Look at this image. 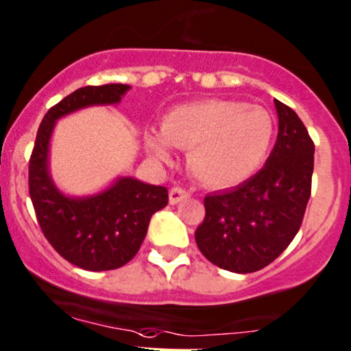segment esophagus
Here are the masks:
<instances>
[{
  "label": "esophagus",
  "instance_id": "esophagus-1",
  "mask_svg": "<svg viewBox=\"0 0 351 351\" xmlns=\"http://www.w3.org/2000/svg\"><path fill=\"white\" fill-rule=\"evenodd\" d=\"M188 196H190V193H188L184 188L173 186L171 190H169V203H171V205H176V203L183 202V199L188 198Z\"/></svg>",
  "mask_w": 351,
  "mask_h": 351
}]
</instances>
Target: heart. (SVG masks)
Returning <instances> with one entry per match:
<instances>
[{
	"mask_svg": "<svg viewBox=\"0 0 351 351\" xmlns=\"http://www.w3.org/2000/svg\"><path fill=\"white\" fill-rule=\"evenodd\" d=\"M163 133L148 132L149 155L165 161L169 145L190 149L188 167L199 182L217 188L243 183L267 160L275 123L265 108L237 99H203L171 108Z\"/></svg>",
	"mask_w": 351,
	"mask_h": 351,
	"instance_id": "b5f03b06",
	"label": "heart"
}]
</instances>
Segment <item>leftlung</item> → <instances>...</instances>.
Listing matches in <instances>:
<instances>
[{"label": "left lung", "instance_id": "obj_1", "mask_svg": "<svg viewBox=\"0 0 351 351\" xmlns=\"http://www.w3.org/2000/svg\"><path fill=\"white\" fill-rule=\"evenodd\" d=\"M278 136L265 167L228 191L205 196L199 252L217 267L253 273L276 260L302 226L311 195L315 145L290 106L275 99Z\"/></svg>", "mask_w": 351, "mask_h": 351}]
</instances>
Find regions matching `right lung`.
<instances>
[{"instance_id": "right-lung-1", "label": "right lung", "mask_w": 351, "mask_h": 351, "mask_svg": "<svg viewBox=\"0 0 351 351\" xmlns=\"http://www.w3.org/2000/svg\"><path fill=\"white\" fill-rule=\"evenodd\" d=\"M130 84L84 86L49 108L29 158V196L49 245L69 263L90 271L117 269L136 255L153 213L168 205V190L121 176L106 190L75 198L61 193L48 169L56 119L88 106L117 105Z\"/></svg>"}]
</instances>
